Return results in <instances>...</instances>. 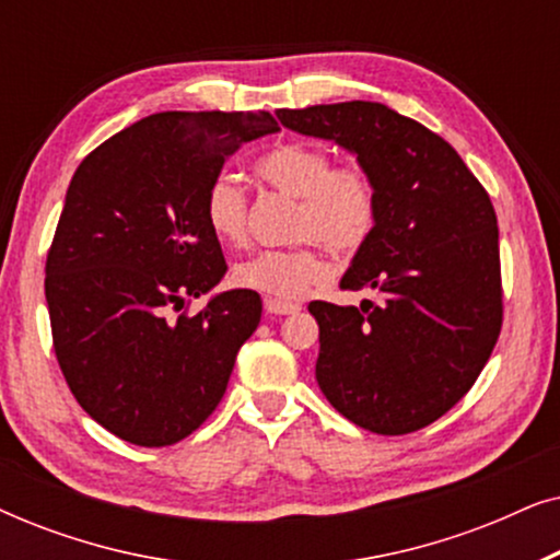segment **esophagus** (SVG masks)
Here are the masks:
<instances>
[{
	"label": "esophagus",
	"instance_id": "obj_1",
	"mask_svg": "<svg viewBox=\"0 0 560 560\" xmlns=\"http://www.w3.org/2000/svg\"><path fill=\"white\" fill-rule=\"evenodd\" d=\"M265 311L272 313V316H290V313L301 311V305L280 301V298H265Z\"/></svg>",
	"mask_w": 560,
	"mask_h": 560
}]
</instances>
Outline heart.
Masks as SVG:
<instances>
[{"label":"heart","instance_id":"obj_1","mask_svg":"<svg viewBox=\"0 0 560 560\" xmlns=\"http://www.w3.org/2000/svg\"><path fill=\"white\" fill-rule=\"evenodd\" d=\"M259 180L298 201L295 240L318 242L336 257L354 255L377 226V183L364 167L341 165L326 150L303 142L280 144L257 160ZM206 224L219 240L244 242L247 196L232 175L221 173L206 188ZM311 242L290 249H262L234 267L242 288L270 298H301L326 280L328 267Z\"/></svg>","mask_w":560,"mask_h":560}]
</instances>
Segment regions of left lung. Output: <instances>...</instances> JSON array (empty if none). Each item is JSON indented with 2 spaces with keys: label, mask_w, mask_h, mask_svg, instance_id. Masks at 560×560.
<instances>
[{
  "label": "left lung",
  "mask_w": 560,
  "mask_h": 560,
  "mask_svg": "<svg viewBox=\"0 0 560 560\" xmlns=\"http://www.w3.org/2000/svg\"><path fill=\"white\" fill-rule=\"evenodd\" d=\"M278 119L351 152L380 194L377 226L341 278L377 301L308 305L320 393L364 431L425 428L469 393L500 336L492 201L443 137L385 104L280 109Z\"/></svg>",
  "instance_id": "8db88e82"
}]
</instances>
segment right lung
Segmentation results:
<instances>
[{
  "instance_id": "1",
  "label": "right lung",
  "mask_w": 560,
  "mask_h": 560,
  "mask_svg": "<svg viewBox=\"0 0 560 560\" xmlns=\"http://www.w3.org/2000/svg\"><path fill=\"white\" fill-rule=\"evenodd\" d=\"M267 112H160L121 129L73 173L45 262L52 347L83 410L135 446L178 443L217 410L255 334V290L226 275L206 188L244 142L278 132Z\"/></svg>"
}]
</instances>
